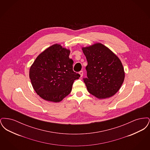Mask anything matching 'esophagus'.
<instances>
[{"instance_id":"34e87169","label":"esophagus","mask_w":150,"mask_h":150,"mask_svg":"<svg viewBox=\"0 0 150 150\" xmlns=\"http://www.w3.org/2000/svg\"><path fill=\"white\" fill-rule=\"evenodd\" d=\"M79 75H80V76L81 78L83 76V71H80L79 72Z\"/></svg>"}]
</instances>
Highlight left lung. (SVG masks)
<instances>
[{
    "mask_svg": "<svg viewBox=\"0 0 150 150\" xmlns=\"http://www.w3.org/2000/svg\"><path fill=\"white\" fill-rule=\"evenodd\" d=\"M88 65L83 78L88 91L99 99L111 97L122 86L125 72L120 59L101 43L82 47Z\"/></svg>",
    "mask_w": 150,
    "mask_h": 150,
    "instance_id": "obj_1",
    "label": "left lung"
}]
</instances>
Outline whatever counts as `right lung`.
Wrapping results in <instances>:
<instances>
[{
  "label": "right lung",
  "mask_w": 150,
  "mask_h": 150,
  "mask_svg": "<svg viewBox=\"0 0 150 150\" xmlns=\"http://www.w3.org/2000/svg\"><path fill=\"white\" fill-rule=\"evenodd\" d=\"M70 50L55 44L44 50L31 66L29 77L36 93L44 100L59 102L71 91L80 75L73 71Z\"/></svg>",
  "instance_id": "1"
}]
</instances>
